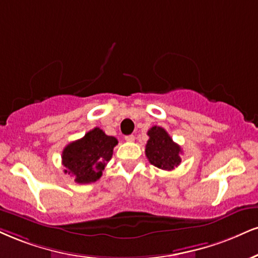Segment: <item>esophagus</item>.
Instances as JSON below:
<instances>
[{
    "instance_id": "obj_1",
    "label": "esophagus",
    "mask_w": 258,
    "mask_h": 258,
    "mask_svg": "<svg viewBox=\"0 0 258 258\" xmlns=\"http://www.w3.org/2000/svg\"><path fill=\"white\" fill-rule=\"evenodd\" d=\"M125 141H126V142H130V143L135 142V136H133V135L126 136V137H125Z\"/></svg>"
}]
</instances>
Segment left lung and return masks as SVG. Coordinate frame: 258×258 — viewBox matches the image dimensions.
I'll return each instance as SVG.
<instances>
[{
	"label": "left lung",
	"instance_id": "1",
	"mask_svg": "<svg viewBox=\"0 0 258 258\" xmlns=\"http://www.w3.org/2000/svg\"><path fill=\"white\" fill-rule=\"evenodd\" d=\"M148 136L145 155L149 162L164 170H172L178 167L181 162V148L173 142L166 130L160 126H153L148 131Z\"/></svg>",
	"mask_w": 258,
	"mask_h": 258
}]
</instances>
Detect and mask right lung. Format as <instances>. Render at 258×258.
<instances>
[{
  "label": "right lung",
  "mask_w": 258,
  "mask_h": 258,
  "mask_svg": "<svg viewBox=\"0 0 258 258\" xmlns=\"http://www.w3.org/2000/svg\"><path fill=\"white\" fill-rule=\"evenodd\" d=\"M117 139L107 136L99 127L89 131L83 138L74 141L62 151L64 173L72 174L78 184L95 182L113 156Z\"/></svg>",
  "instance_id": "obj_1"
}]
</instances>
